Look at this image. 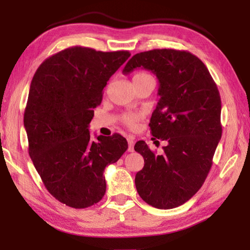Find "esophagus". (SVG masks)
Instances as JSON below:
<instances>
[{
    "label": "esophagus",
    "mask_w": 250,
    "mask_h": 250,
    "mask_svg": "<svg viewBox=\"0 0 250 250\" xmlns=\"http://www.w3.org/2000/svg\"><path fill=\"white\" fill-rule=\"evenodd\" d=\"M128 151L129 152H133V146H134V139L132 137L128 138Z\"/></svg>",
    "instance_id": "34e87169"
}]
</instances>
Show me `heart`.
Wrapping results in <instances>:
<instances>
[{
    "label": "heart",
    "mask_w": 250,
    "mask_h": 250,
    "mask_svg": "<svg viewBox=\"0 0 250 250\" xmlns=\"http://www.w3.org/2000/svg\"><path fill=\"white\" fill-rule=\"evenodd\" d=\"M146 78H151V76L146 73H137L133 76V83H139L143 79ZM143 117L142 112H126L122 116L121 120L125 125L130 126V128H133L137 125V122L141 119Z\"/></svg>",
    "instance_id": "1"
}]
</instances>
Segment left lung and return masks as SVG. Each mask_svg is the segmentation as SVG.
Returning a JSON list of instances; mask_svg holds the SVG:
<instances>
[{
  "mask_svg": "<svg viewBox=\"0 0 250 250\" xmlns=\"http://www.w3.org/2000/svg\"><path fill=\"white\" fill-rule=\"evenodd\" d=\"M142 67L156 75L160 100L150 120L153 137L167 140L163 154L145 141L134 150L145 159L135 188L147 204L170 209L202 188L222 138V101L216 83L200 58L186 50L152 49L135 54L122 73Z\"/></svg>",
  "mask_w": 250,
  "mask_h": 250,
  "instance_id": "left-lung-1",
  "label": "left lung"
}]
</instances>
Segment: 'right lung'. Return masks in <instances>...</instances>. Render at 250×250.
Returning <instances> with one entry per match:
<instances>
[{"label":"right lung","instance_id":"obj_1","mask_svg":"<svg viewBox=\"0 0 250 250\" xmlns=\"http://www.w3.org/2000/svg\"><path fill=\"white\" fill-rule=\"evenodd\" d=\"M130 55L73 46L46 58L32 79L24 112L28 153L47 191L67 206L98 203L105 167L128 149L119 133L92 141L88 125L109 78Z\"/></svg>","mask_w":250,"mask_h":250}]
</instances>
